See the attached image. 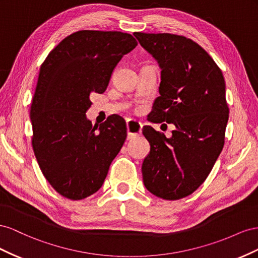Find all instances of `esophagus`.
<instances>
[{
    "label": "esophagus",
    "mask_w": 258,
    "mask_h": 258,
    "mask_svg": "<svg viewBox=\"0 0 258 258\" xmlns=\"http://www.w3.org/2000/svg\"><path fill=\"white\" fill-rule=\"evenodd\" d=\"M142 127H143V124L141 122L128 119L126 121V128H127L128 138H134V137H137L141 135Z\"/></svg>",
    "instance_id": "esophagus-1"
}]
</instances>
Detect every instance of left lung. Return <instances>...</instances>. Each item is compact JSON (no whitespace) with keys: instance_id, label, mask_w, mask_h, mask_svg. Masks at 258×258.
<instances>
[{"instance_id":"left-lung-1","label":"left lung","mask_w":258,"mask_h":258,"mask_svg":"<svg viewBox=\"0 0 258 258\" xmlns=\"http://www.w3.org/2000/svg\"><path fill=\"white\" fill-rule=\"evenodd\" d=\"M134 35L161 69L160 96L149 121L175 125L170 138L144 126L150 144L142 165L144 185L158 198L178 200L202 185L223 150L229 117L225 79L192 40L171 33Z\"/></svg>"}]
</instances>
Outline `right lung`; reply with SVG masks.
I'll use <instances>...</instances> for the list:
<instances>
[{
    "label": "right lung",
    "mask_w": 258,
    "mask_h": 258,
    "mask_svg": "<svg viewBox=\"0 0 258 258\" xmlns=\"http://www.w3.org/2000/svg\"><path fill=\"white\" fill-rule=\"evenodd\" d=\"M137 46L128 33L70 34L41 66L31 105L32 147L43 175L58 194L82 200L98 191L126 139L122 116L93 126L91 95L102 94L124 55Z\"/></svg>",
    "instance_id": "right-lung-1"
}]
</instances>
